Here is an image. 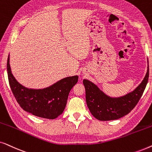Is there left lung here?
<instances>
[{"mask_svg":"<svg viewBox=\"0 0 152 152\" xmlns=\"http://www.w3.org/2000/svg\"><path fill=\"white\" fill-rule=\"evenodd\" d=\"M149 62L144 79L134 91L120 97L106 94L96 84L84 79L83 84L86 89V100L91 114L101 121L117 120L127 115L140 100L148 82Z\"/></svg>","mask_w":152,"mask_h":152,"instance_id":"obj_1","label":"left lung"}]
</instances>
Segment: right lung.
Listing matches in <instances>:
<instances>
[{"label":"right lung","instance_id":"obj_1","mask_svg":"<svg viewBox=\"0 0 152 152\" xmlns=\"http://www.w3.org/2000/svg\"><path fill=\"white\" fill-rule=\"evenodd\" d=\"M7 70L10 88L20 107L32 115L46 119H55L63 113L70 91L78 82V76L75 75L61 79L46 88H27L12 74L10 55Z\"/></svg>","mask_w":152,"mask_h":152}]
</instances>
